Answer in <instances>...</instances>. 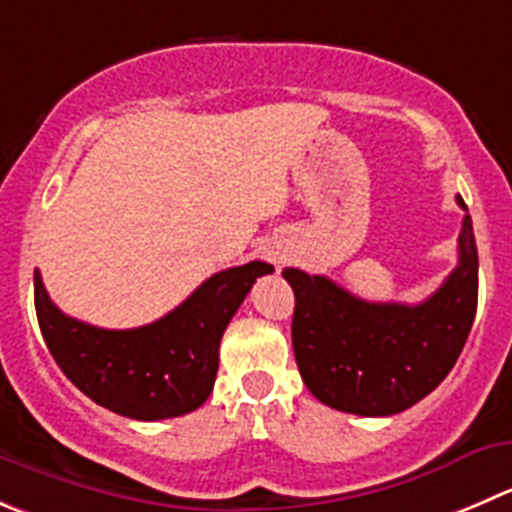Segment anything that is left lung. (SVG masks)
Here are the masks:
<instances>
[{
    "label": "left lung",
    "instance_id": "8db88e82",
    "mask_svg": "<svg viewBox=\"0 0 512 512\" xmlns=\"http://www.w3.org/2000/svg\"><path fill=\"white\" fill-rule=\"evenodd\" d=\"M457 206L467 211L460 196ZM457 253L445 284L415 306L364 301L326 276L281 271L296 296V364L319 402L362 417L397 415L450 374L478 309V246L467 213Z\"/></svg>",
    "mask_w": 512,
    "mask_h": 512
}]
</instances>
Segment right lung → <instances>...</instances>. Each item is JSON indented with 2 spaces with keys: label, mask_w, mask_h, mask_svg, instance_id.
<instances>
[{
  "label": "right lung",
  "mask_w": 512,
  "mask_h": 512,
  "mask_svg": "<svg viewBox=\"0 0 512 512\" xmlns=\"http://www.w3.org/2000/svg\"><path fill=\"white\" fill-rule=\"evenodd\" d=\"M271 271L264 261L218 271L170 314L138 329H100L62 314L34 271V309L57 367L92 402L130 420H168L206 402L228 321L253 281Z\"/></svg>",
  "instance_id": "right-lung-1"
}]
</instances>
